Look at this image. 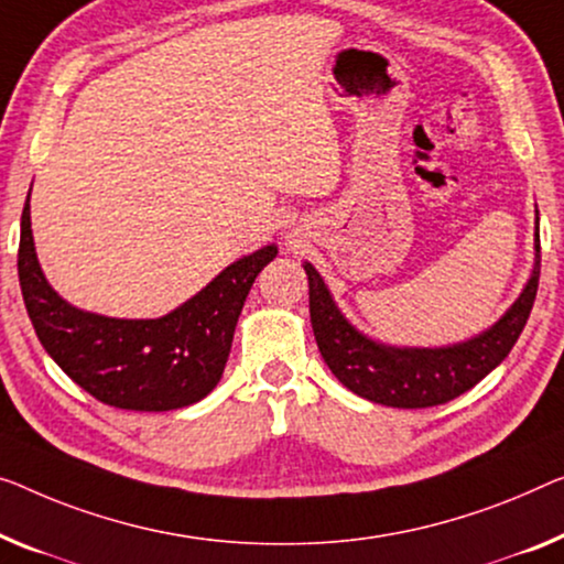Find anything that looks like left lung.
Segmentation results:
<instances>
[{
	"label": "left lung",
	"instance_id": "8db88e82",
	"mask_svg": "<svg viewBox=\"0 0 564 564\" xmlns=\"http://www.w3.org/2000/svg\"><path fill=\"white\" fill-rule=\"evenodd\" d=\"M308 275L311 326L324 362L344 388L388 408L443 405L497 369L522 334L540 285V213L534 232V265L514 304L489 329L448 347H394L359 332L341 314L318 271Z\"/></svg>",
	"mask_w": 564,
	"mask_h": 564
}]
</instances>
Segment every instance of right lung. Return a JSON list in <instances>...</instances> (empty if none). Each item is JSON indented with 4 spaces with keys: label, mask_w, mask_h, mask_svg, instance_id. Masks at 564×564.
<instances>
[{
    "label": "right lung",
    "mask_w": 564,
    "mask_h": 564,
    "mask_svg": "<svg viewBox=\"0 0 564 564\" xmlns=\"http://www.w3.org/2000/svg\"><path fill=\"white\" fill-rule=\"evenodd\" d=\"M275 253L271 242L238 258L159 318L94 314L67 304L47 283L32 240L28 195L17 271L40 344L75 384L106 405L164 413L195 405L220 382L250 285Z\"/></svg>",
    "instance_id": "obj_1"
}]
</instances>
